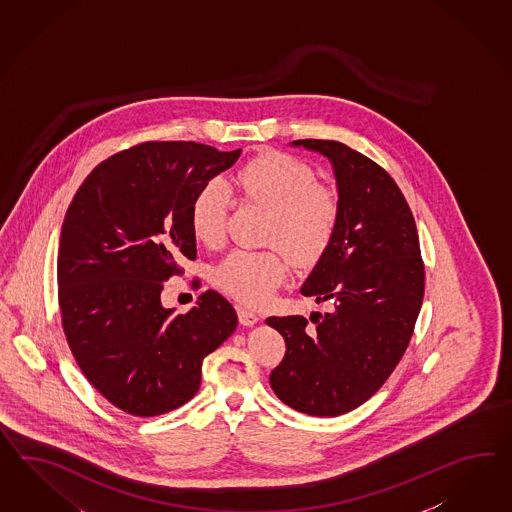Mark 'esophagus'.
Returning <instances> with one entry per match:
<instances>
[{
	"label": "esophagus",
	"instance_id": "obj_1",
	"mask_svg": "<svg viewBox=\"0 0 512 512\" xmlns=\"http://www.w3.org/2000/svg\"><path fill=\"white\" fill-rule=\"evenodd\" d=\"M236 313H238V320H240L242 326H253V324L259 322V315L253 313L248 307H242V305H240V307L236 309Z\"/></svg>",
	"mask_w": 512,
	"mask_h": 512
}]
</instances>
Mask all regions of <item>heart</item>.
Wrapping results in <instances>:
<instances>
[{"mask_svg":"<svg viewBox=\"0 0 512 512\" xmlns=\"http://www.w3.org/2000/svg\"><path fill=\"white\" fill-rule=\"evenodd\" d=\"M231 188L268 210L264 242L285 249L298 264L315 263L328 249L339 225L341 205L332 188L317 184L304 162L285 152H264L248 160L231 179ZM192 229L199 242L218 248L225 240L227 197L210 182L192 203ZM291 272L276 248L231 251L216 268L221 291L246 305H263Z\"/></svg>","mask_w":512,"mask_h":512,"instance_id":"1","label":"heart"}]
</instances>
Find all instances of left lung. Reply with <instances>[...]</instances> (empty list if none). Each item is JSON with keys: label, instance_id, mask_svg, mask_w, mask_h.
Listing matches in <instances>:
<instances>
[{"label": "left lung", "instance_id": "1", "mask_svg": "<svg viewBox=\"0 0 512 512\" xmlns=\"http://www.w3.org/2000/svg\"><path fill=\"white\" fill-rule=\"evenodd\" d=\"M292 145L330 158L341 216L302 294L328 313L266 318L285 337V358L270 373L279 401L317 417L369 401L399 365L425 294L414 214L401 188L365 154L333 139Z\"/></svg>", "mask_w": 512, "mask_h": 512}]
</instances>
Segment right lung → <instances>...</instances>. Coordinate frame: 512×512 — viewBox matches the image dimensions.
<instances>
[{
  "mask_svg": "<svg viewBox=\"0 0 512 512\" xmlns=\"http://www.w3.org/2000/svg\"><path fill=\"white\" fill-rule=\"evenodd\" d=\"M240 149L145 141L98 164L74 195L59 238L57 298L70 352L91 386L126 414L190 401L201 365L235 332V307L203 292L186 315L160 294L197 255L192 203Z\"/></svg>",
  "mask_w": 512,
  "mask_h": 512,
  "instance_id": "right-lung-1",
  "label": "right lung"
}]
</instances>
